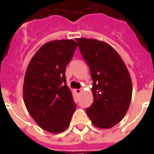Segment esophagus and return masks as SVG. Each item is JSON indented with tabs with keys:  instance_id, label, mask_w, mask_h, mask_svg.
I'll list each match as a JSON object with an SVG mask.
<instances>
[{
	"instance_id": "1",
	"label": "esophagus",
	"mask_w": 154,
	"mask_h": 154,
	"mask_svg": "<svg viewBox=\"0 0 154 154\" xmlns=\"http://www.w3.org/2000/svg\"><path fill=\"white\" fill-rule=\"evenodd\" d=\"M75 92H76V94H81V93H82V90L81 89H75Z\"/></svg>"
}]
</instances>
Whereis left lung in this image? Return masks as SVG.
<instances>
[{
  "label": "left lung",
  "mask_w": 154,
  "mask_h": 154,
  "mask_svg": "<svg viewBox=\"0 0 154 154\" xmlns=\"http://www.w3.org/2000/svg\"><path fill=\"white\" fill-rule=\"evenodd\" d=\"M93 79L94 102L85 111L94 126L109 129L123 119L129 109L133 85L120 55L106 42L77 38Z\"/></svg>",
  "instance_id": "8db88e82"
}]
</instances>
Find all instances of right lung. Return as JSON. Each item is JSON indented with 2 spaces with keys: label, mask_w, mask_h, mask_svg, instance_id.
Masks as SVG:
<instances>
[{
  "label": "right lung",
  "mask_w": 154,
  "mask_h": 154,
  "mask_svg": "<svg viewBox=\"0 0 154 154\" xmlns=\"http://www.w3.org/2000/svg\"><path fill=\"white\" fill-rule=\"evenodd\" d=\"M77 47L73 40L47 42L32 57L25 72L23 98L26 109L42 129L52 134L65 131L76 109L72 92L62 83Z\"/></svg>",
  "instance_id": "right-lung-1"
}]
</instances>
